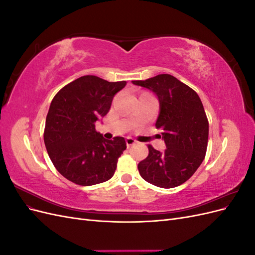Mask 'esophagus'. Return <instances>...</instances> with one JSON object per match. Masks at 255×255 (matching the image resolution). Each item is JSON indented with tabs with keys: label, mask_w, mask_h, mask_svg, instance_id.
I'll return each mask as SVG.
<instances>
[{
	"label": "esophagus",
	"mask_w": 255,
	"mask_h": 255,
	"mask_svg": "<svg viewBox=\"0 0 255 255\" xmlns=\"http://www.w3.org/2000/svg\"><path fill=\"white\" fill-rule=\"evenodd\" d=\"M137 141L134 139V138H132V137H128L127 138V144H128V146H129V145H133V144H135Z\"/></svg>",
	"instance_id": "34e87169"
}]
</instances>
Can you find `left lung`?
<instances>
[{"label":"left lung","instance_id":"left-lung-1","mask_svg":"<svg viewBox=\"0 0 255 255\" xmlns=\"http://www.w3.org/2000/svg\"><path fill=\"white\" fill-rule=\"evenodd\" d=\"M134 85L151 90L159 102L155 123L163 128L164 152L148 145L149 155L138 164L142 179L161 188L180 186L194 174L205 157L208 121L195 90L170 74H158Z\"/></svg>","mask_w":255,"mask_h":255}]
</instances>
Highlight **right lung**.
I'll return each mask as SVG.
<instances>
[{"label":"right lung","instance_id":"1","mask_svg":"<svg viewBox=\"0 0 255 255\" xmlns=\"http://www.w3.org/2000/svg\"><path fill=\"white\" fill-rule=\"evenodd\" d=\"M126 85L85 75L53 98L43 139L53 165L67 180L91 186L112 179L127 142L120 136L105 139L96 122L109 113L115 95Z\"/></svg>","mask_w":255,"mask_h":255}]
</instances>
